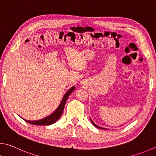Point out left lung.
Here are the masks:
<instances>
[{"mask_svg":"<svg viewBox=\"0 0 156 156\" xmlns=\"http://www.w3.org/2000/svg\"><path fill=\"white\" fill-rule=\"evenodd\" d=\"M90 120H91V119H90ZM91 122H92V123L93 124V125H94V126L95 127H97V128H100V129H106V128H103V127H100V126H98L97 125H96V124H95L94 123H93V121L91 120Z\"/></svg>","mask_w":156,"mask_h":156,"instance_id":"8db88e82","label":"left lung"}]
</instances>
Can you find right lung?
Wrapping results in <instances>:
<instances>
[{"mask_svg": "<svg viewBox=\"0 0 156 156\" xmlns=\"http://www.w3.org/2000/svg\"><path fill=\"white\" fill-rule=\"evenodd\" d=\"M74 89H75V87H72L69 90H67L66 94H65V95L63 96V100H62L60 105L58 106L57 109H56L53 113H52L50 115L38 121H28V120L24 119L23 118L22 119L29 123L33 124V125H36V126H49V125H51V124H53L54 123H55L56 121H58V119L61 117V116L62 115V113L63 112L64 107H65V105H66L67 98H68L69 95L73 92V90Z\"/></svg>", "mask_w": 156, "mask_h": 156, "instance_id": "1", "label": "right lung"}]
</instances>
